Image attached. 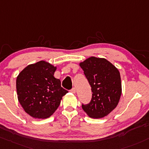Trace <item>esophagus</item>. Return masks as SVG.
Listing matches in <instances>:
<instances>
[{
	"mask_svg": "<svg viewBox=\"0 0 149 149\" xmlns=\"http://www.w3.org/2000/svg\"><path fill=\"white\" fill-rule=\"evenodd\" d=\"M70 92L73 93H76V88H73L70 90Z\"/></svg>",
	"mask_w": 149,
	"mask_h": 149,
	"instance_id": "obj_1",
	"label": "esophagus"
}]
</instances>
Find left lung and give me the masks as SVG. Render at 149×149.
I'll use <instances>...</instances> for the list:
<instances>
[{
  "instance_id": "left-lung-1",
  "label": "left lung",
  "mask_w": 149,
  "mask_h": 149,
  "mask_svg": "<svg viewBox=\"0 0 149 149\" xmlns=\"http://www.w3.org/2000/svg\"><path fill=\"white\" fill-rule=\"evenodd\" d=\"M91 87L90 103L82 109L90 117L106 116L116 107L121 95V81L118 70L105 58L90 57L80 63Z\"/></svg>"
}]
</instances>
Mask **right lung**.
<instances>
[{"instance_id": "obj_1", "label": "right lung", "mask_w": 149, "mask_h": 149, "mask_svg": "<svg viewBox=\"0 0 149 149\" xmlns=\"http://www.w3.org/2000/svg\"><path fill=\"white\" fill-rule=\"evenodd\" d=\"M56 67L40 61L24 68L16 79L18 101L24 111L36 118L51 116L68 91L54 77Z\"/></svg>"}]
</instances>
